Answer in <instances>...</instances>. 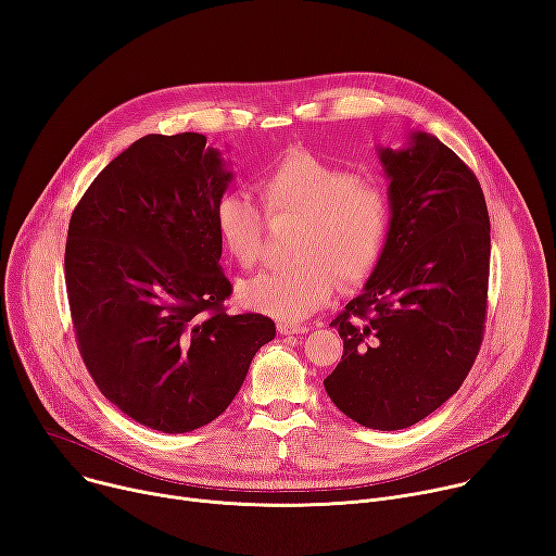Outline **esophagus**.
Masks as SVG:
<instances>
[{"mask_svg":"<svg viewBox=\"0 0 556 556\" xmlns=\"http://www.w3.org/2000/svg\"><path fill=\"white\" fill-rule=\"evenodd\" d=\"M278 331L282 336H301V333H307L309 327L307 325H293V323H278Z\"/></svg>","mask_w":556,"mask_h":556,"instance_id":"esophagus-1","label":"esophagus"}]
</instances>
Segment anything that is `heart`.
<instances>
[{
	"label": "heart",
	"mask_w": 556,
	"mask_h": 556,
	"mask_svg": "<svg viewBox=\"0 0 556 556\" xmlns=\"http://www.w3.org/2000/svg\"><path fill=\"white\" fill-rule=\"evenodd\" d=\"M267 216L298 220L295 263L253 276L238 287L242 305L295 323L327 305L336 276L365 280L386 249L392 208L376 180L329 164L309 151H291L258 180ZM218 238L231 258L255 265L263 244V213L242 191H227L213 211Z\"/></svg>",
	"instance_id": "obj_1"
}]
</instances>
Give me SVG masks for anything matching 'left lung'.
Masks as SVG:
<instances>
[{"mask_svg":"<svg viewBox=\"0 0 556 556\" xmlns=\"http://www.w3.org/2000/svg\"><path fill=\"white\" fill-rule=\"evenodd\" d=\"M390 233L365 289L329 327L343 358L325 378L333 405L369 430H403L458 392L481 350L490 216L481 185L439 138L378 149Z\"/></svg>","mask_w":556,"mask_h":556,"instance_id":"1","label":"left lung"}]
</instances>
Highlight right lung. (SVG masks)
Returning <instances> with one entry per match:
<instances>
[{
    "label": "right lung",
    "mask_w": 556,
    "mask_h": 556,
    "mask_svg": "<svg viewBox=\"0 0 556 556\" xmlns=\"http://www.w3.org/2000/svg\"><path fill=\"white\" fill-rule=\"evenodd\" d=\"M231 170L200 134L144 136L77 202L64 274L77 348L100 392L164 434L218 418L276 336L263 314H227L213 223Z\"/></svg>",
    "instance_id": "obj_1"
}]
</instances>
